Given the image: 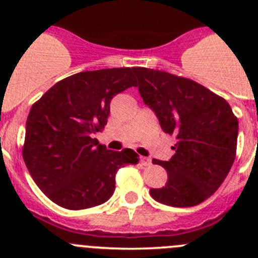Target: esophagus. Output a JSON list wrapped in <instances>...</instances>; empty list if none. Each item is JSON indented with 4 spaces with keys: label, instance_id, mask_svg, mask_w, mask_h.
Here are the masks:
<instances>
[{
    "label": "esophagus",
    "instance_id": "esophagus-1",
    "mask_svg": "<svg viewBox=\"0 0 258 258\" xmlns=\"http://www.w3.org/2000/svg\"><path fill=\"white\" fill-rule=\"evenodd\" d=\"M141 163H142V165L145 166H150L152 165V160L150 159V157H141Z\"/></svg>",
    "mask_w": 258,
    "mask_h": 258
}]
</instances>
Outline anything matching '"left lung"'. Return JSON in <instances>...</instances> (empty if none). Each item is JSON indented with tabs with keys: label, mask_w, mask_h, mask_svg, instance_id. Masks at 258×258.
I'll return each mask as SVG.
<instances>
[{
	"label": "left lung",
	"mask_w": 258,
	"mask_h": 258,
	"mask_svg": "<svg viewBox=\"0 0 258 258\" xmlns=\"http://www.w3.org/2000/svg\"><path fill=\"white\" fill-rule=\"evenodd\" d=\"M145 104L165 133L175 134L169 161L154 159L168 173L161 188H151L156 202L186 208L213 195L235 160L238 118L230 104L209 89L164 71L134 67Z\"/></svg>",
	"instance_id": "obj_1"
}]
</instances>
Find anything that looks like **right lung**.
Wrapping results in <instances>:
<instances>
[{
	"instance_id": "add662e5",
	"label": "right lung",
	"mask_w": 258,
	"mask_h": 258,
	"mask_svg": "<svg viewBox=\"0 0 258 258\" xmlns=\"http://www.w3.org/2000/svg\"><path fill=\"white\" fill-rule=\"evenodd\" d=\"M132 86L133 68L86 71L60 80L32 106L23 159L51 202L72 211L103 204L117 170L138 163L133 150L111 151L93 138L106 126L111 99Z\"/></svg>"
}]
</instances>
